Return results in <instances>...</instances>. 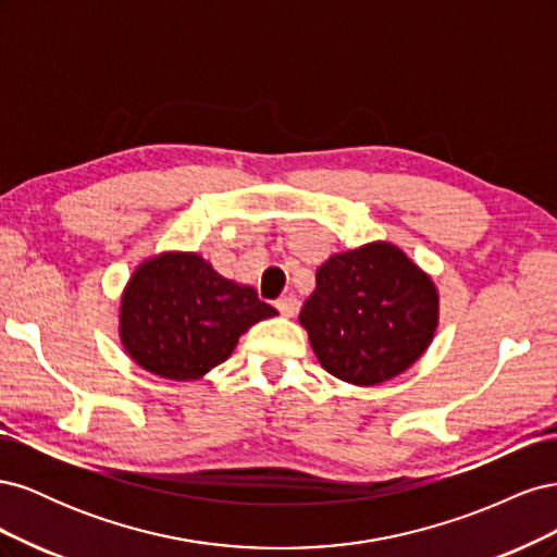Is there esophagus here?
<instances>
[{
    "label": "esophagus",
    "instance_id": "esophagus-1",
    "mask_svg": "<svg viewBox=\"0 0 557 557\" xmlns=\"http://www.w3.org/2000/svg\"><path fill=\"white\" fill-rule=\"evenodd\" d=\"M276 309H278L283 315H295L297 309H299V301H297L295 295L281 297V299H276Z\"/></svg>",
    "mask_w": 557,
    "mask_h": 557
}]
</instances>
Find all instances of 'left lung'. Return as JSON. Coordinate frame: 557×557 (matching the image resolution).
Segmentation results:
<instances>
[{
    "label": "left lung",
    "instance_id": "8db88e82",
    "mask_svg": "<svg viewBox=\"0 0 557 557\" xmlns=\"http://www.w3.org/2000/svg\"><path fill=\"white\" fill-rule=\"evenodd\" d=\"M436 318L434 283L391 244L332 256L299 313L320 364L356 385L409 369L430 346Z\"/></svg>",
    "mask_w": 557,
    "mask_h": 557
}]
</instances>
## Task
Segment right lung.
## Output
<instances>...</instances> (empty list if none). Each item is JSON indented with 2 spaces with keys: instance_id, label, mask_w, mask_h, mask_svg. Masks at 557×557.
Segmentation results:
<instances>
[{
  "instance_id": "add662e5",
  "label": "right lung",
  "mask_w": 557,
  "mask_h": 557,
  "mask_svg": "<svg viewBox=\"0 0 557 557\" xmlns=\"http://www.w3.org/2000/svg\"><path fill=\"white\" fill-rule=\"evenodd\" d=\"M274 313L256 290L223 278L199 256H160L127 283L121 334L148 372L190 381L225 362L239 336Z\"/></svg>"
}]
</instances>
